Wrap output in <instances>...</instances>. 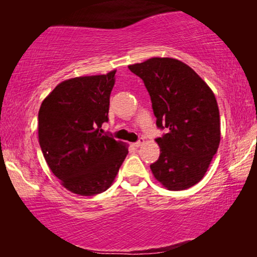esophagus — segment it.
<instances>
[{"label": "esophagus", "instance_id": "esophagus-1", "mask_svg": "<svg viewBox=\"0 0 257 257\" xmlns=\"http://www.w3.org/2000/svg\"><path fill=\"white\" fill-rule=\"evenodd\" d=\"M143 144H144V138H139L138 142H136L135 144H133V146H136V147H139V146H142Z\"/></svg>", "mask_w": 257, "mask_h": 257}]
</instances>
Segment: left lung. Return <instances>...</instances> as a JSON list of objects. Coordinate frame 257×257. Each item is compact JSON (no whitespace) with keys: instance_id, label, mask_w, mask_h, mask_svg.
Listing matches in <instances>:
<instances>
[{"instance_id":"8db88e82","label":"left lung","mask_w":257,"mask_h":257,"mask_svg":"<svg viewBox=\"0 0 257 257\" xmlns=\"http://www.w3.org/2000/svg\"><path fill=\"white\" fill-rule=\"evenodd\" d=\"M143 79L157 126L160 156L151 171L170 191L201 180L220 144V113L213 91L192 68L174 58H150L130 65Z\"/></svg>"}]
</instances>
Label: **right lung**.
Returning a JSON list of instances; mask_svg holds the SVG:
<instances>
[{"label":"right lung","instance_id":"obj_1","mask_svg":"<svg viewBox=\"0 0 257 257\" xmlns=\"http://www.w3.org/2000/svg\"><path fill=\"white\" fill-rule=\"evenodd\" d=\"M114 82L115 70L64 80L38 112V140L45 161L75 194L91 196L106 191L128 153L124 144L101 135Z\"/></svg>","mask_w":257,"mask_h":257}]
</instances>
